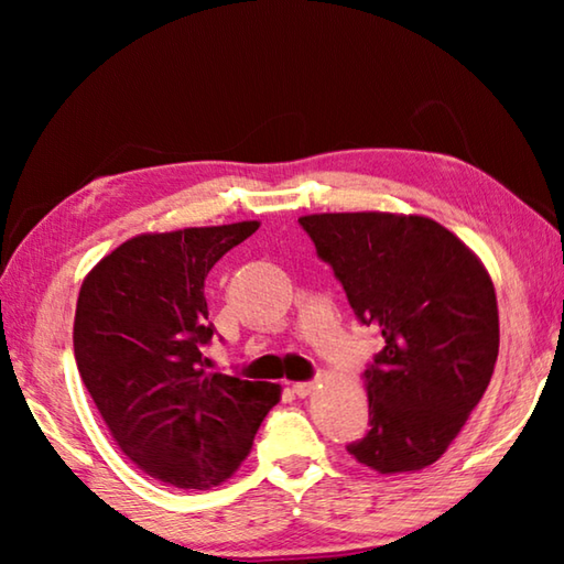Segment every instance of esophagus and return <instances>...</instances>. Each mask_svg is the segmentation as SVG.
I'll list each match as a JSON object with an SVG mask.
<instances>
[{"mask_svg":"<svg viewBox=\"0 0 564 564\" xmlns=\"http://www.w3.org/2000/svg\"><path fill=\"white\" fill-rule=\"evenodd\" d=\"M313 386H316L313 380H301V383H293V393L299 398H305V395H311Z\"/></svg>","mask_w":564,"mask_h":564,"instance_id":"1","label":"esophagus"}]
</instances>
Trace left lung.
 I'll list each match as a JSON object with an SVG mask.
<instances>
[{
	"instance_id": "8db88e82",
	"label": "left lung",
	"mask_w": 564,
	"mask_h": 564,
	"mask_svg": "<svg viewBox=\"0 0 564 564\" xmlns=\"http://www.w3.org/2000/svg\"><path fill=\"white\" fill-rule=\"evenodd\" d=\"M383 348L368 362L370 431L348 453L383 475L423 470L480 403L500 348L485 265L433 218L313 214L299 218Z\"/></svg>"
}]
</instances>
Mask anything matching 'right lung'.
Segmentation results:
<instances>
[{
  "label": "right lung",
  "mask_w": 564,
  "mask_h": 564,
  "mask_svg": "<svg viewBox=\"0 0 564 564\" xmlns=\"http://www.w3.org/2000/svg\"><path fill=\"white\" fill-rule=\"evenodd\" d=\"M259 221L144 234L84 279L74 358L104 423L156 480L208 490L243 463L281 386L206 373V275Z\"/></svg>",
  "instance_id": "obj_1"
}]
</instances>
